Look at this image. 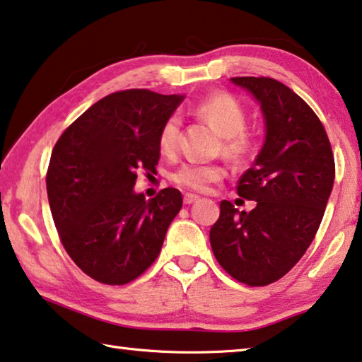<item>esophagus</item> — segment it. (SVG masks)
Masks as SVG:
<instances>
[{
  "instance_id": "1",
  "label": "esophagus",
  "mask_w": 362,
  "mask_h": 362,
  "mask_svg": "<svg viewBox=\"0 0 362 362\" xmlns=\"http://www.w3.org/2000/svg\"><path fill=\"white\" fill-rule=\"evenodd\" d=\"M197 199H199V197H198V194H194V193L183 194V203H185V204H192V203L197 202Z\"/></svg>"
}]
</instances>
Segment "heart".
<instances>
[{
    "label": "heart",
    "mask_w": 362,
    "mask_h": 362,
    "mask_svg": "<svg viewBox=\"0 0 362 362\" xmlns=\"http://www.w3.org/2000/svg\"><path fill=\"white\" fill-rule=\"evenodd\" d=\"M193 114L206 120L217 134L222 135V151L227 158L242 160L253 150V135L245 129L246 109L242 101L230 93H212L199 100L193 106ZM182 120L177 114L164 120L160 125L158 145L164 154H174L179 146ZM226 177V168L221 164L183 163L174 170L172 180L182 188L193 192H206L211 183Z\"/></svg>",
    "instance_id": "heart-1"
}]
</instances>
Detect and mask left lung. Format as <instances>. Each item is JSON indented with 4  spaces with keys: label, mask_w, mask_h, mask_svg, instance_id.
Returning <instances> with one entry per match:
<instances>
[{
    "label": "left lung",
    "mask_w": 362,
    "mask_h": 362,
    "mask_svg": "<svg viewBox=\"0 0 362 362\" xmlns=\"http://www.w3.org/2000/svg\"><path fill=\"white\" fill-rule=\"evenodd\" d=\"M232 82L261 103L266 141L237 182V193L256 208L238 211L223 199L209 240L223 271L264 286L282 279L313 243L334 187L335 159L322 122L293 90L271 77Z\"/></svg>",
    "instance_id": "obj_1"
}]
</instances>
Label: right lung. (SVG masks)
Instances as JSON below:
<instances>
[{
  "label": "right lung",
  "instance_id": "right-lung-1",
  "mask_svg": "<svg viewBox=\"0 0 362 362\" xmlns=\"http://www.w3.org/2000/svg\"><path fill=\"white\" fill-rule=\"evenodd\" d=\"M183 96L146 88L111 93L62 132L47 192L61 243L78 269L106 285L139 279L156 261L182 193H134L136 172L156 170L160 125Z\"/></svg>",
  "mask_w": 362,
  "mask_h": 362
}]
</instances>
